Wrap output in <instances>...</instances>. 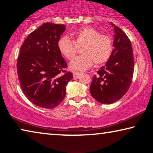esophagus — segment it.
<instances>
[{
  "mask_svg": "<svg viewBox=\"0 0 153 153\" xmlns=\"http://www.w3.org/2000/svg\"><path fill=\"white\" fill-rule=\"evenodd\" d=\"M80 74H81V72H80V71H74V72H73V75H74V77H76V76H79V75Z\"/></svg>",
  "mask_w": 153,
  "mask_h": 153,
  "instance_id": "34e87169",
  "label": "esophagus"
}]
</instances>
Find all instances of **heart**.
<instances>
[{
  "mask_svg": "<svg viewBox=\"0 0 153 153\" xmlns=\"http://www.w3.org/2000/svg\"><path fill=\"white\" fill-rule=\"evenodd\" d=\"M68 36L59 38L57 46L65 58L71 59L76 55L77 47L82 46V55L74 58L69 63L72 69L83 70L88 69L94 63L97 65L105 63L112 54L113 40L107 34L100 33L91 27H82L69 33Z\"/></svg>",
  "mask_w": 153,
  "mask_h": 153,
  "instance_id": "b5f03b06",
  "label": "heart"
}]
</instances>
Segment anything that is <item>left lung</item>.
I'll return each instance as SVG.
<instances>
[{
	"mask_svg": "<svg viewBox=\"0 0 153 153\" xmlns=\"http://www.w3.org/2000/svg\"><path fill=\"white\" fill-rule=\"evenodd\" d=\"M114 49L105 66L93 77L90 94L101 104H111L122 98L130 86L134 69L130 40L114 24Z\"/></svg>",
	"mask_w": 153,
	"mask_h": 153,
	"instance_id": "obj_1",
	"label": "left lung"
}]
</instances>
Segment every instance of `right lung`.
Wrapping results in <instances>:
<instances>
[{
	"mask_svg": "<svg viewBox=\"0 0 153 153\" xmlns=\"http://www.w3.org/2000/svg\"><path fill=\"white\" fill-rule=\"evenodd\" d=\"M63 24L46 23L32 32L20 48L17 62L18 79L25 97L38 107L53 108L65 97L73 78L57 46L65 30Z\"/></svg>",
	"mask_w": 153,
	"mask_h": 153,
	"instance_id": "add662e5",
	"label": "right lung"
}]
</instances>
